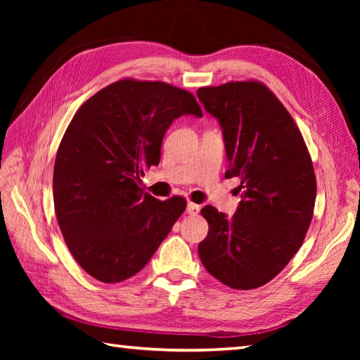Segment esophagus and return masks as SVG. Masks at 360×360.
<instances>
[{
    "mask_svg": "<svg viewBox=\"0 0 360 360\" xmlns=\"http://www.w3.org/2000/svg\"><path fill=\"white\" fill-rule=\"evenodd\" d=\"M187 213L188 215H198V213H200V205L198 204H195V202H188L187 204Z\"/></svg>",
    "mask_w": 360,
    "mask_h": 360,
    "instance_id": "obj_1",
    "label": "esophagus"
}]
</instances>
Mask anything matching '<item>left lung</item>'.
I'll return each instance as SVG.
<instances>
[{
	"label": "left lung",
	"mask_w": 360,
	"mask_h": 360,
	"mask_svg": "<svg viewBox=\"0 0 360 360\" xmlns=\"http://www.w3.org/2000/svg\"><path fill=\"white\" fill-rule=\"evenodd\" d=\"M226 143V178H238L233 217L205 205L209 233L198 246L205 269L233 289L278 275L303 244L314 213V167L292 116L264 83L229 82L198 89Z\"/></svg>",
	"instance_id": "8db88e82"
}]
</instances>
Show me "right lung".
<instances>
[{"mask_svg":"<svg viewBox=\"0 0 360 360\" xmlns=\"http://www.w3.org/2000/svg\"><path fill=\"white\" fill-rule=\"evenodd\" d=\"M182 114L201 117L192 93L164 82L111 83L74 114L53 164V205L68 249L102 283L133 277L184 213L187 201H159L141 176Z\"/></svg>","mask_w":360,"mask_h":360,"instance_id":"add662e5","label":"right lung"}]
</instances>
